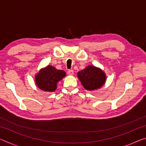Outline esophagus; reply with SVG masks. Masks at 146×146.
I'll list each match as a JSON object with an SVG mask.
<instances>
[{"label":"esophagus","mask_w":146,"mask_h":146,"mask_svg":"<svg viewBox=\"0 0 146 146\" xmlns=\"http://www.w3.org/2000/svg\"><path fill=\"white\" fill-rule=\"evenodd\" d=\"M73 73H74L73 70H69L68 71V75H73Z\"/></svg>","instance_id":"34e87169"}]
</instances>
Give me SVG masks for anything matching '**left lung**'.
<instances>
[{
  "instance_id": "left-lung-1",
  "label": "left lung",
  "mask_w": 146,
  "mask_h": 146,
  "mask_svg": "<svg viewBox=\"0 0 146 146\" xmlns=\"http://www.w3.org/2000/svg\"><path fill=\"white\" fill-rule=\"evenodd\" d=\"M78 78L86 90L93 91L100 88L106 80L105 73L100 68L88 66L77 73Z\"/></svg>"
}]
</instances>
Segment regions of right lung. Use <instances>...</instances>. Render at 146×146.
Segmentation results:
<instances>
[{
	"mask_svg": "<svg viewBox=\"0 0 146 146\" xmlns=\"http://www.w3.org/2000/svg\"><path fill=\"white\" fill-rule=\"evenodd\" d=\"M66 76L65 71L59 70L52 66L41 69L35 76V82L41 90L53 92L56 89L58 82Z\"/></svg>",
	"mask_w": 146,
	"mask_h": 146,
	"instance_id": "1",
	"label": "right lung"
}]
</instances>
